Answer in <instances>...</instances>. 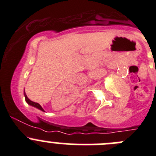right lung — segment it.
<instances>
[{
	"label": "right lung",
	"instance_id": "right-lung-1",
	"mask_svg": "<svg viewBox=\"0 0 156 156\" xmlns=\"http://www.w3.org/2000/svg\"><path fill=\"white\" fill-rule=\"evenodd\" d=\"M24 94H25V98H26V101L27 102V103H28V104L31 105V106H34V107H36V108H39V109H40V110H41V111H44L43 108H42L41 106V105L39 104V103H35V102H33V101H31V100H30L28 98L27 95H26V93H25V92H24Z\"/></svg>",
	"mask_w": 156,
	"mask_h": 156
}]
</instances>
